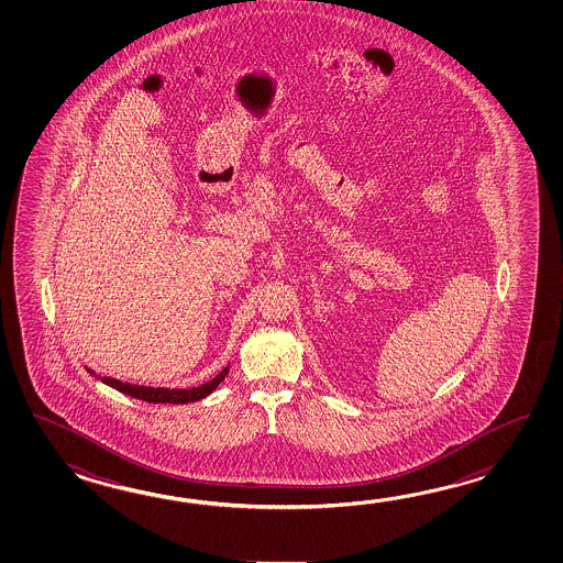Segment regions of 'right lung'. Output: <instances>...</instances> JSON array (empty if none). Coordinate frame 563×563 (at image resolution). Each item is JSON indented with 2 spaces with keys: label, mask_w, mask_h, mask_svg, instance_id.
Listing matches in <instances>:
<instances>
[{
  "label": "right lung",
  "mask_w": 563,
  "mask_h": 563,
  "mask_svg": "<svg viewBox=\"0 0 563 563\" xmlns=\"http://www.w3.org/2000/svg\"><path fill=\"white\" fill-rule=\"evenodd\" d=\"M88 372L96 376L100 383L108 384L110 388L119 390L122 395L144 400V402H153V405H187V402H195V400H201L205 396L211 395L217 386L221 384V380L228 376L229 366L219 372L213 380L201 384V386H195V388H153V386H141V384L120 383L117 378L100 376V374H96L90 368H88Z\"/></svg>",
  "instance_id": "1"
}]
</instances>
